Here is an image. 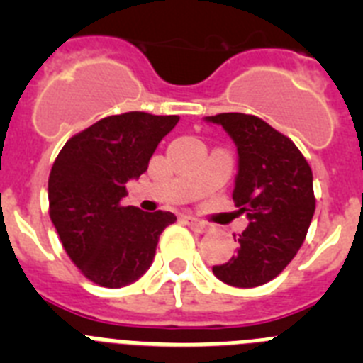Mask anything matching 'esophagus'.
Masks as SVG:
<instances>
[{"label":"esophagus","mask_w":363,"mask_h":363,"mask_svg":"<svg viewBox=\"0 0 363 363\" xmlns=\"http://www.w3.org/2000/svg\"><path fill=\"white\" fill-rule=\"evenodd\" d=\"M184 221L187 223L189 227H191L192 230H194V233H205V230H209V225H207L205 221L198 220V218H194V216H189V214H185Z\"/></svg>","instance_id":"obj_1"}]
</instances>
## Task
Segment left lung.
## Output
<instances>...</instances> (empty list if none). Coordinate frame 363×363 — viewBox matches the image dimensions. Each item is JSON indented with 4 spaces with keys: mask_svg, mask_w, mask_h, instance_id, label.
I'll return each mask as SVG.
<instances>
[{
    "mask_svg": "<svg viewBox=\"0 0 363 363\" xmlns=\"http://www.w3.org/2000/svg\"><path fill=\"white\" fill-rule=\"evenodd\" d=\"M207 121L221 125L238 147L233 200L249 218L236 255L213 272L233 287H258L277 278L306 240L316 209L313 171L293 140L262 118L221 112Z\"/></svg>",
    "mask_w": 363,
    "mask_h": 363,
    "instance_id": "obj_1",
    "label": "left lung"
}]
</instances>
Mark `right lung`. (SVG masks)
Here are the masks:
<instances>
[{
  "label": "right lung",
  "mask_w": 363,
  "mask_h": 363,
  "mask_svg": "<svg viewBox=\"0 0 363 363\" xmlns=\"http://www.w3.org/2000/svg\"><path fill=\"white\" fill-rule=\"evenodd\" d=\"M179 116L123 112L74 134L49 176V214L62 245L85 278L108 289L133 284L150 267L172 213L123 207L125 184L149 167Z\"/></svg>",
  "instance_id": "1"
}]
</instances>
